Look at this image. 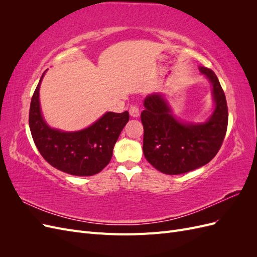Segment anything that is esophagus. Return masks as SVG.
I'll return each mask as SVG.
<instances>
[{"label":"esophagus","instance_id":"esophagus-1","mask_svg":"<svg viewBox=\"0 0 257 257\" xmlns=\"http://www.w3.org/2000/svg\"><path fill=\"white\" fill-rule=\"evenodd\" d=\"M130 115L132 118H138L139 116V109L137 106H132L130 108Z\"/></svg>","mask_w":257,"mask_h":257}]
</instances>
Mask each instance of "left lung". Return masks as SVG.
<instances>
[{
	"label": "left lung",
	"instance_id": "left-lung-1",
	"mask_svg": "<svg viewBox=\"0 0 257 257\" xmlns=\"http://www.w3.org/2000/svg\"><path fill=\"white\" fill-rule=\"evenodd\" d=\"M198 69L211 85L213 110L207 120L179 118L163 93H152L144 100V154L163 174L180 175L206 165L220 150L226 134L228 110L220 81L211 69Z\"/></svg>",
	"mask_w": 257,
	"mask_h": 257
}]
</instances>
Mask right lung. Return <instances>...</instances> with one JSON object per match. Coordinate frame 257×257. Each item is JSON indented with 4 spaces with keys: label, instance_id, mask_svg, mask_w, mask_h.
Returning <instances> with one entry per match:
<instances>
[{
    "label": "right lung",
    "instance_id": "add662e5",
    "mask_svg": "<svg viewBox=\"0 0 257 257\" xmlns=\"http://www.w3.org/2000/svg\"><path fill=\"white\" fill-rule=\"evenodd\" d=\"M46 72L30 106L29 124L36 148L51 166L63 173L80 177L100 173L111 160L113 147L130 120L128 112H105L91 125L79 131L53 128L44 118L40 100Z\"/></svg>",
    "mask_w": 257,
    "mask_h": 257
}]
</instances>
